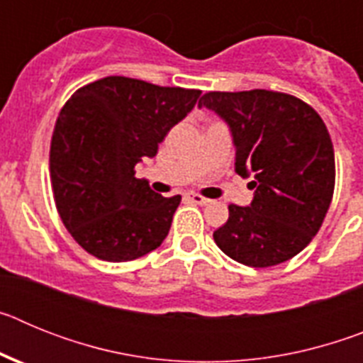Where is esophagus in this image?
I'll list each match as a JSON object with an SVG mask.
<instances>
[{
	"label": "esophagus",
	"mask_w": 363,
	"mask_h": 363,
	"mask_svg": "<svg viewBox=\"0 0 363 363\" xmlns=\"http://www.w3.org/2000/svg\"><path fill=\"white\" fill-rule=\"evenodd\" d=\"M185 198H187L189 201H192V203H198V205L211 203L209 198H203V196H200V194H194V192H189V194H185Z\"/></svg>",
	"instance_id": "1"
}]
</instances>
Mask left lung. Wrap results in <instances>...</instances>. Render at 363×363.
I'll use <instances>...</instances> for the list:
<instances>
[{
	"label": "left lung",
	"instance_id": "left-lung-1",
	"mask_svg": "<svg viewBox=\"0 0 363 363\" xmlns=\"http://www.w3.org/2000/svg\"><path fill=\"white\" fill-rule=\"evenodd\" d=\"M200 107L225 121L234 171L252 176L247 207L229 205L214 242L249 267H271L303 251L320 230L335 191V150L318 112L284 92H207Z\"/></svg>",
	"mask_w": 363,
	"mask_h": 363
}]
</instances>
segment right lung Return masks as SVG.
Returning a JSON list of instances; mask_svg holds the SVG:
<instances>
[{"label": "right lung", "mask_w": 363, "mask_h": 363, "mask_svg": "<svg viewBox=\"0 0 363 363\" xmlns=\"http://www.w3.org/2000/svg\"><path fill=\"white\" fill-rule=\"evenodd\" d=\"M201 91L107 76L70 96L54 127L57 213L89 255L129 262L162 245L182 196L163 198L134 167L154 158Z\"/></svg>", "instance_id": "obj_1"}]
</instances>
